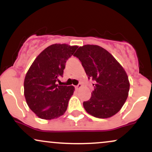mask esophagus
Here are the masks:
<instances>
[{
	"label": "esophagus",
	"mask_w": 152,
	"mask_h": 152,
	"mask_svg": "<svg viewBox=\"0 0 152 152\" xmlns=\"http://www.w3.org/2000/svg\"><path fill=\"white\" fill-rule=\"evenodd\" d=\"M81 87H82L81 83H78V84L77 85V86H75V88H76V90H78V89H79L80 88H81Z\"/></svg>",
	"instance_id": "1"
}]
</instances>
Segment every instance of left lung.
I'll return each mask as SVG.
<instances>
[{
    "label": "left lung",
    "instance_id": "obj_1",
    "mask_svg": "<svg viewBox=\"0 0 152 152\" xmlns=\"http://www.w3.org/2000/svg\"><path fill=\"white\" fill-rule=\"evenodd\" d=\"M74 56L81 62L88 79L94 81L91 97L83 103L85 110L96 118L114 116L128 97L130 84L126 71L111 53L96 45L79 47Z\"/></svg>",
    "mask_w": 152,
    "mask_h": 152
}]
</instances>
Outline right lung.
<instances>
[{
  "label": "right lung",
  "instance_id": "right-lung-1",
  "mask_svg": "<svg viewBox=\"0 0 152 152\" xmlns=\"http://www.w3.org/2000/svg\"><path fill=\"white\" fill-rule=\"evenodd\" d=\"M77 46L53 44L36 57L24 80V96L28 106L39 118L53 119L65 113L74 94L73 86H58L66 63Z\"/></svg>",
  "mask_w": 152,
  "mask_h": 152
}]
</instances>
